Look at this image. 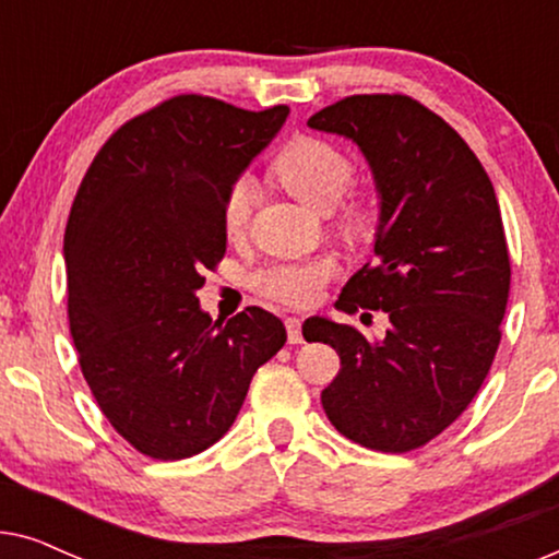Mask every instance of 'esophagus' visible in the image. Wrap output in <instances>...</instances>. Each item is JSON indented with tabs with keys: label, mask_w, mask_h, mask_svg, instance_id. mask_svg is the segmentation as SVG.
Segmentation results:
<instances>
[{
	"label": "esophagus",
	"mask_w": 559,
	"mask_h": 559,
	"mask_svg": "<svg viewBox=\"0 0 559 559\" xmlns=\"http://www.w3.org/2000/svg\"><path fill=\"white\" fill-rule=\"evenodd\" d=\"M285 328H287L289 343H302V320L300 318H287Z\"/></svg>",
	"instance_id": "esophagus-1"
}]
</instances>
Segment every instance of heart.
<instances>
[{"instance_id": "obj_1", "label": "heart", "mask_w": 559, "mask_h": 559, "mask_svg": "<svg viewBox=\"0 0 559 559\" xmlns=\"http://www.w3.org/2000/svg\"><path fill=\"white\" fill-rule=\"evenodd\" d=\"M272 170L282 188L310 209L333 213L343 231L358 234L369 224V205L361 195L346 193L354 180V163L338 144L316 134H300L289 140L274 157ZM251 182L234 180L226 190L221 224L226 236H239L249 221ZM338 274L333 257H308L297 262H272L251 274V287L266 300L302 308L318 300L320 289Z\"/></svg>"}]
</instances>
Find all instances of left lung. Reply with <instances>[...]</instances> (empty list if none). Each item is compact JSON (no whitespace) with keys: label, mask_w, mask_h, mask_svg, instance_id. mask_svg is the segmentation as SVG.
I'll return each instance as SVG.
<instances>
[{"label":"left lung","mask_w":559,"mask_h":559,"mask_svg":"<svg viewBox=\"0 0 559 559\" xmlns=\"http://www.w3.org/2000/svg\"><path fill=\"white\" fill-rule=\"evenodd\" d=\"M308 124L356 142L381 198L377 262L335 308L381 310L392 323L371 343L350 325L305 320V341L341 356L320 402L348 440L409 453L463 415L501 343L511 262L499 201L463 136L415 98L346 96Z\"/></svg>","instance_id":"obj_1"}]
</instances>
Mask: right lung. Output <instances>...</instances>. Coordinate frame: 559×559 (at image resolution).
I'll return each instance as SVG.
<instances>
[{"label":"right lung","instance_id":"right-lung-1","mask_svg":"<svg viewBox=\"0 0 559 559\" xmlns=\"http://www.w3.org/2000/svg\"><path fill=\"white\" fill-rule=\"evenodd\" d=\"M287 114L173 96L121 124L75 193L63 239L73 346L98 409L155 461L224 438L287 341L272 312L213 323L195 297L226 254V190Z\"/></svg>","mask_w":559,"mask_h":559}]
</instances>
